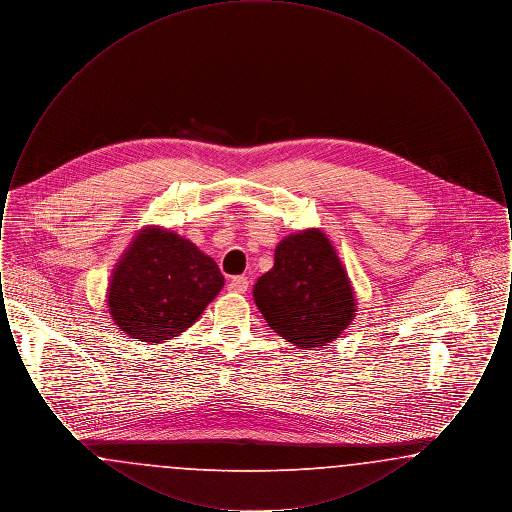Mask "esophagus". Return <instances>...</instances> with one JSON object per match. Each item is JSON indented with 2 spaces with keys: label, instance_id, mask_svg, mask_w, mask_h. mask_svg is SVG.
<instances>
[{
  "label": "esophagus",
  "instance_id": "34e87169",
  "mask_svg": "<svg viewBox=\"0 0 512 512\" xmlns=\"http://www.w3.org/2000/svg\"><path fill=\"white\" fill-rule=\"evenodd\" d=\"M228 290L234 293H245L249 290V280L247 276H236L228 282Z\"/></svg>",
  "mask_w": 512,
  "mask_h": 512
}]
</instances>
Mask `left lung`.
<instances>
[{"instance_id": "obj_1", "label": "left lung", "mask_w": 512, "mask_h": 512, "mask_svg": "<svg viewBox=\"0 0 512 512\" xmlns=\"http://www.w3.org/2000/svg\"><path fill=\"white\" fill-rule=\"evenodd\" d=\"M253 299L268 326L299 349L332 343L357 315L347 268L320 228L280 240L274 267L257 280Z\"/></svg>"}]
</instances>
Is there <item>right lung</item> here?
<instances>
[{
	"label": "right lung",
	"instance_id": "obj_1",
	"mask_svg": "<svg viewBox=\"0 0 512 512\" xmlns=\"http://www.w3.org/2000/svg\"><path fill=\"white\" fill-rule=\"evenodd\" d=\"M222 286L217 263L194 242L144 226L111 272L107 309L126 336L157 345L186 332Z\"/></svg>",
	"mask_w": 512,
	"mask_h": 512
}]
</instances>
